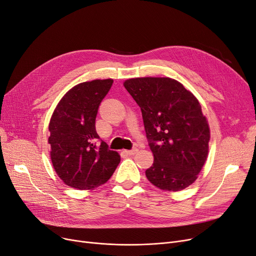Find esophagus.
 <instances>
[{
	"label": "esophagus",
	"instance_id": "34e87169",
	"mask_svg": "<svg viewBox=\"0 0 256 256\" xmlns=\"http://www.w3.org/2000/svg\"><path fill=\"white\" fill-rule=\"evenodd\" d=\"M137 152H138V150H137V148H132V150H124V152H126V154H128V156L135 154Z\"/></svg>",
	"mask_w": 256,
	"mask_h": 256
}]
</instances>
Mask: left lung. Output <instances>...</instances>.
<instances>
[{
  "mask_svg": "<svg viewBox=\"0 0 256 256\" xmlns=\"http://www.w3.org/2000/svg\"><path fill=\"white\" fill-rule=\"evenodd\" d=\"M141 108L154 154L148 180L166 192L192 185L208 157L210 128L194 94L170 77H136L124 82Z\"/></svg>",
  "mask_w": 256,
  "mask_h": 256,
  "instance_id": "8db88e82",
  "label": "left lung"
}]
</instances>
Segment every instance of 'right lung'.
I'll use <instances>...</instances> for the list:
<instances>
[{
	"instance_id": "add662e5",
	"label": "right lung",
	"mask_w": 256,
	"mask_h": 256,
	"mask_svg": "<svg viewBox=\"0 0 256 256\" xmlns=\"http://www.w3.org/2000/svg\"><path fill=\"white\" fill-rule=\"evenodd\" d=\"M113 80H94L74 86L55 108L49 124L50 158L54 170L70 187L91 190L104 184L120 162L108 150L95 128L98 106L112 86Z\"/></svg>"
}]
</instances>
